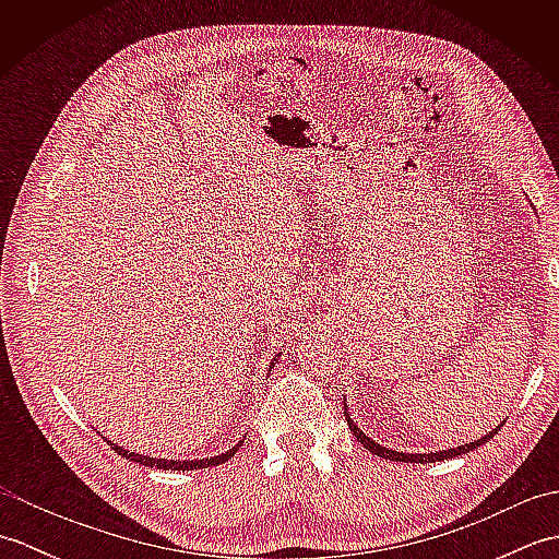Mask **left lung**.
Masks as SVG:
<instances>
[{
	"label": "left lung",
	"mask_w": 559,
	"mask_h": 559,
	"mask_svg": "<svg viewBox=\"0 0 559 559\" xmlns=\"http://www.w3.org/2000/svg\"><path fill=\"white\" fill-rule=\"evenodd\" d=\"M343 408H346V420H348L350 432L355 435V439H358V442H360L367 451H372V454H374V456H379V459L403 461V463H435V461H444V459H454V456H461V454H468V451L478 449L480 444L488 442V439H492V437L497 435V430H500V427H502V423H504V420H502L500 425L495 427V430H490L488 435L480 437V439H473V442H468V444H461V447H454V449H442V451H427V454H406V451H394V449H389V447L377 444L374 439L367 437V435L360 430V427L353 423V418L348 415L346 401H343Z\"/></svg>",
	"instance_id": "left-lung-1"
}]
</instances>
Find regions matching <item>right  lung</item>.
Segmentation results:
<instances>
[{
	"label": "right lung",
	"instance_id": "right-lung-1",
	"mask_svg": "<svg viewBox=\"0 0 559 559\" xmlns=\"http://www.w3.org/2000/svg\"><path fill=\"white\" fill-rule=\"evenodd\" d=\"M273 365H276V360H273V362L269 365V370H271ZM242 442H245V439H240V442H237L233 449H228V451H225V454H218V456H211V459H194V461H180V459H153V456L136 454V451H129V449H124V447H117L115 442H110V439H108V444L112 447V451H117V454H120V456H124V459H129V461H136V463H141V466L163 468V471H197V468L221 466V463L228 461V459L235 454V451L242 447Z\"/></svg>",
	"mask_w": 559,
	"mask_h": 559
}]
</instances>
